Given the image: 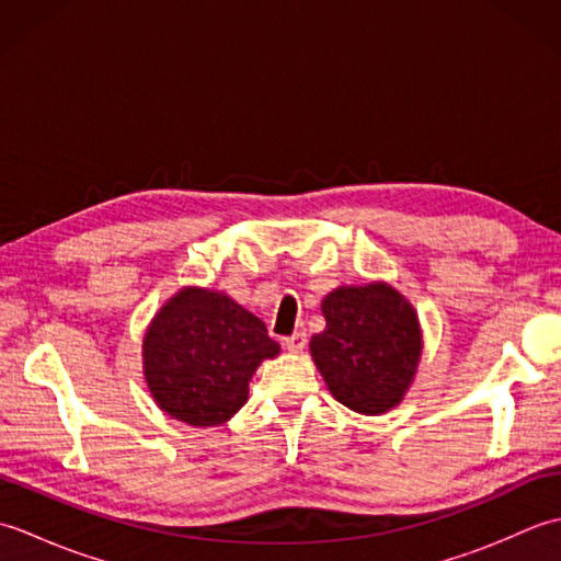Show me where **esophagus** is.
Returning a JSON list of instances; mask_svg holds the SVG:
<instances>
[{"label": "esophagus", "mask_w": 561, "mask_h": 561, "mask_svg": "<svg viewBox=\"0 0 561 561\" xmlns=\"http://www.w3.org/2000/svg\"><path fill=\"white\" fill-rule=\"evenodd\" d=\"M284 347H287L289 352H301L306 347V335L304 332H294L291 337L284 340Z\"/></svg>", "instance_id": "1"}]
</instances>
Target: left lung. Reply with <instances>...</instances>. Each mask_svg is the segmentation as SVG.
<instances>
[{"label": "left lung", "instance_id": "1", "mask_svg": "<svg viewBox=\"0 0 561 561\" xmlns=\"http://www.w3.org/2000/svg\"><path fill=\"white\" fill-rule=\"evenodd\" d=\"M325 330L311 337V356L332 398L362 414L400 404L422 356L412 304L390 284L340 287L323 299Z\"/></svg>", "mask_w": 561, "mask_h": 561}]
</instances>
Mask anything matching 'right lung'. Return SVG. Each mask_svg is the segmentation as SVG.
I'll return each instance as SVG.
<instances>
[{"label":"right lung","mask_w":561,"mask_h":561,"mask_svg":"<svg viewBox=\"0 0 561 561\" xmlns=\"http://www.w3.org/2000/svg\"><path fill=\"white\" fill-rule=\"evenodd\" d=\"M279 344L231 296L185 287L147 328L141 356L153 402L190 426H217L248 402V383Z\"/></svg>","instance_id":"obj_1"}]
</instances>
